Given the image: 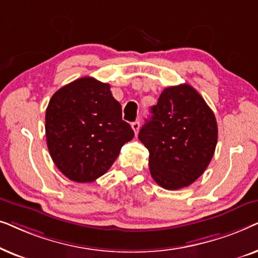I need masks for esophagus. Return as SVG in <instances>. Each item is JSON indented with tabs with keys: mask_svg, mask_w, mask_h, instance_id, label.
Masks as SVG:
<instances>
[{
	"mask_svg": "<svg viewBox=\"0 0 258 258\" xmlns=\"http://www.w3.org/2000/svg\"><path fill=\"white\" fill-rule=\"evenodd\" d=\"M132 128L134 130V133H135V135H137L139 134V130H140V122H134L132 123Z\"/></svg>",
	"mask_w": 258,
	"mask_h": 258,
	"instance_id": "obj_1",
	"label": "esophagus"
}]
</instances>
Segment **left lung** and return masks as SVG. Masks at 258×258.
I'll use <instances>...</instances> for the list:
<instances>
[{
	"instance_id": "obj_1",
	"label": "left lung",
	"mask_w": 258,
	"mask_h": 258,
	"mask_svg": "<svg viewBox=\"0 0 258 258\" xmlns=\"http://www.w3.org/2000/svg\"><path fill=\"white\" fill-rule=\"evenodd\" d=\"M139 139L149 150V169L162 188L188 186L203 174L217 144V122L189 84L169 87L151 108Z\"/></svg>"
}]
</instances>
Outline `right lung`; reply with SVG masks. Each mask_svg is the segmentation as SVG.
<instances>
[{"mask_svg": "<svg viewBox=\"0 0 258 258\" xmlns=\"http://www.w3.org/2000/svg\"><path fill=\"white\" fill-rule=\"evenodd\" d=\"M45 136L58 170L70 181L87 183L109 170L134 130L122 119L110 86L87 76L52 95L45 111Z\"/></svg>", "mask_w": 258, "mask_h": 258, "instance_id": "1", "label": "right lung"}]
</instances>
